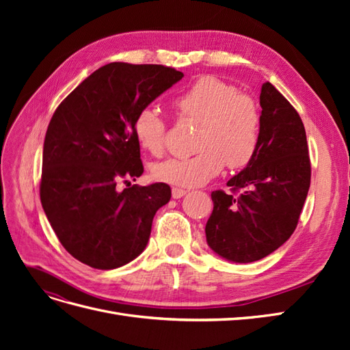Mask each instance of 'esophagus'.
<instances>
[{
	"instance_id": "esophagus-1",
	"label": "esophagus",
	"mask_w": 350,
	"mask_h": 350,
	"mask_svg": "<svg viewBox=\"0 0 350 350\" xmlns=\"http://www.w3.org/2000/svg\"><path fill=\"white\" fill-rule=\"evenodd\" d=\"M187 193H188L187 189H183V188H176V187H175V188H172V198L178 200V198L184 197Z\"/></svg>"
}]
</instances>
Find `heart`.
I'll list each match as a JSON object with an SVG mask.
<instances>
[{
  "label": "heart",
  "mask_w": 350,
  "mask_h": 350,
  "mask_svg": "<svg viewBox=\"0 0 350 350\" xmlns=\"http://www.w3.org/2000/svg\"><path fill=\"white\" fill-rule=\"evenodd\" d=\"M174 105L184 118L201 124L197 134V154L169 157L153 166L159 183L193 188L207 184L228 165L247 166L257 153L261 116L257 103L232 84L213 76H203L176 94ZM133 131L137 143L150 154L163 150L166 122L156 108L137 112Z\"/></svg>",
  "instance_id": "1"
}]
</instances>
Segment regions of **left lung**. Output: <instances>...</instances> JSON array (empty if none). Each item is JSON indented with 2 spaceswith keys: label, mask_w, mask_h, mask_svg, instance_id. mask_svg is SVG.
I'll return each mask as SVG.
<instances>
[{
  "label": "left lung",
  "mask_w": 350,
  "mask_h": 350,
  "mask_svg": "<svg viewBox=\"0 0 350 350\" xmlns=\"http://www.w3.org/2000/svg\"><path fill=\"white\" fill-rule=\"evenodd\" d=\"M261 122L256 156L211 193L213 211L206 224L208 247L234 262L267 257L291 238L311 183L306 134L299 113L266 81L260 93Z\"/></svg>",
  "instance_id": "1"
}]
</instances>
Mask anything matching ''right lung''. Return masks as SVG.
I'll use <instances>...</instances> for the list:
<instances>
[{"label": "right lung", "instance_id": "right-lung-1", "mask_svg": "<svg viewBox=\"0 0 350 350\" xmlns=\"http://www.w3.org/2000/svg\"><path fill=\"white\" fill-rule=\"evenodd\" d=\"M183 77L165 66L111 62L83 80L52 115L40 203L62 247L93 269H116L139 257L156 211L171 200L167 184L129 183L144 171L133 124L137 112ZM120 180L129 188L118 192Z\"/></svg>", "mask_w": 350, "mask_h": 350}]
</instances>
